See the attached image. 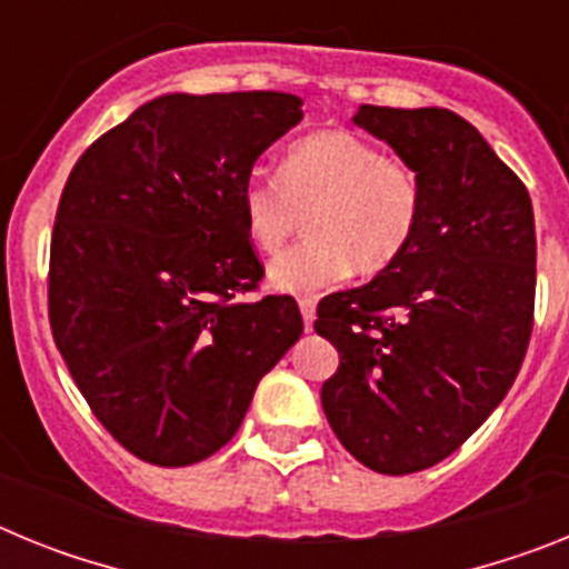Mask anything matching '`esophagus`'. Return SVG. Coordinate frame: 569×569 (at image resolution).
<instances>
[{
  "label": "esophagus",
  "instance_id": "1",
  "mask_svg": "<svg viewBox=\"0 0 569 569\" xmlns=\"http://www.w3.org/2000/svg\"><path fill=\"white\" fill-rule=\"evenodd\" d=\"M301 319H305V330H313V319H316V301L313 299H301L299 301Z\"/></svg>",
  "mask_w": 569,
  "mask_h": 569
}]
</instances>
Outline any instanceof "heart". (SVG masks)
I'll return each instance as SVG.
<instances>
[{"label":"heart","mask_w":569,"mask_h":569,"mask_svg":"<svg viewBox=\"0 0 569 569\" xmlns=\"http://www.w3.org/2000/svg\"><path fill=\"white\" fill-rule=\"evenodd\" d=\"M248 239L276 253L308 216V239L270 261L276 293L316 296L350 270L376 276L410 248L421 184L399 159L350 130H319L290 144L279 176L253 170L241 184Z\"/></svg>","instance_id":"heart-1"}]
</instances>
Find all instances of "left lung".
<instances>
[{
	"instance_id": "obj_1",
	"label": "left lung",
	"mask_w": 569,
	"mask_h": 569,
	"mask_svg": "<svg viewBox=\"0 0 569 569\" xmlns=\"http://www.w3.org/2000/svg\"><path fill=\"white\" fill-rule=\"evenodd\" d=\"M353 122L421 184L410 248L370 284L319 301L339 370L321 407L347 453L407 476L459 450L519 376L536 305V222L521 179L445 108L361 104Z\"/></svg>"
}]
</instances>
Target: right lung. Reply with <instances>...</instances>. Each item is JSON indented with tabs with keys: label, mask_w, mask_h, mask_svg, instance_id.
I'll return each mask as SVG.
<instances>
[{
	"label": "right lung",
	"mask_w": 569,
	"mask_h": 569,
	"mask_svg": "<svg viewBox=\"0 0 569 569\" xmlns=\"http://www.w3.org/2000/svg\"><path fill=\"white\" fill-rule=\"evenodd\" d=\"M299 122L293 93H164L70 170L50 239V330L93 416L136 459L213 456L299 341L290 296L241 301L264 276L241 184Z\"/></svg>",
	"instance_id": "1"
}]
</instances>
